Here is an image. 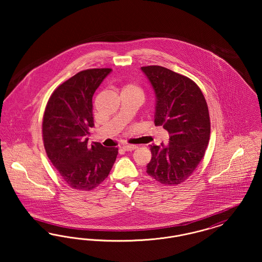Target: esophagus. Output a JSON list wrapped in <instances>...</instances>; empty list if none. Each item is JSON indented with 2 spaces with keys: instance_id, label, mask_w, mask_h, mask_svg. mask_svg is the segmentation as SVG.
Masks as SVG:
<instances>
[{
  "instance_id": "34e87169",
  "label": "esophagus",
  "mask_w": 262,
  "mask_h": 262,
  "mask_svg": "<svg viewBox=\"0 0 262 262\" xmlns=\"http://www.w3.org/2000/svg\"><path fill=\"white\" fill-rule=\"evenodd\" d=\"M137 145H129V144L123 145V149L125 151H132V150L137 149Z\"/></svg>"
}]
</instances>
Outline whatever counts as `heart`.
<instances>
[{
    "mask_svg": "<svg viewBox=\"0 0 262 262\" xmlns=\"http://www.w3.org/2000/svg\"><path fill=\"white\" fill-rule=\"evenodd\" d=\"M125 92H135L141 95L140 88L137 86L136 84H125V86L122 88V93H125Z\"/></svg>",
    "mask_w": 262,
    "mask_h": 262,
    "instance_id": "obj_1",
    "label": "heart"
}]
</instances>
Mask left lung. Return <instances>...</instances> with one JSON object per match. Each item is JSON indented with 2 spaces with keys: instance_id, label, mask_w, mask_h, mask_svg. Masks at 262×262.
<instances>
[{
  "instance_id": "8db88e82",
  "label": "left lung",
  "mask_w": 262,
  "mask_h": 262,
  "mask_svg": "<svg viewBox=\"0 0 262 262\" xmlns=\"http://www.w3.org/2000/svg\"><path fill=\"white\" fill-rule=\"evenodd\" d=\"M154 90V122L169 133L167 145H151L147 174L163 185L174 186L193 173L210 137V119L198 84L160 66L142 67Z\"/></svg>"
}]
</instances>
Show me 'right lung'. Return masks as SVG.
<instances>
[{"instance_id":"1","label":"right lung","mask_w":262,"mask_h":262,"mask_svg":"<svg viewBox=\"0 0 262 262\" xmlns=\"http://www.w3.org/2000/svg\"><path fill=\"white\" fill-rule=\"evenodd\" d=\"M111 69L77 73L53 92L43 116V141L47 156L62 180L77 190H91L108 177L117 147L99 142L88 145L94 126L92 97Z\"/></svg>"}]
</instances>
